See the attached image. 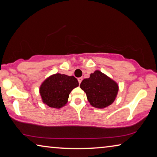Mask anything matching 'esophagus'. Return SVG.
Instances as JSON below:
<instances>
[{
  "mask_svg": "<svg viewBox=\"0 0 157 157\" xmlns=\"http://www.w3.org/2000/svg\"><path fill=\"white\" fill-rule=\"evenodd\" d=\"M78 82H79V84H80V83L82 82V78H79L78 79Z\"/></svg>",
  "mask_w": 157,
  "mask_h": 157,
  "instance_id": "34e87169",
  "label": "esophagus"
}]
</instances>
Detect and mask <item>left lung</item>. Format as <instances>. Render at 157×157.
I'll list each match as a JSON object with an SVG mask.
<instances>
[{"label": "left lung", "instance_id": "left-lung-1", "mask_svg": "<svg viewBox=\"0 0 157 157\" xmlns=\"http://www.w3.org/2000/svg\"><path fill=\"white\" fill-rule=\"evenodd\" d=\"M80 88L86 93L90 104L100 109L112 104L118 91V84L99 71L91 73L89 78L84 79Z\"/></svg>", "mask_w": 157, "mask_h": 157}]
</instances>
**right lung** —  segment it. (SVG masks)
<instances>
[{"instance_id":"right-lung-1","label":"right lung","mask_w":157,"mask_h":157,"mask_svg":"<svg viewBox=\"0 0 157 157\" xmlns=\"http://www.w3.org/2000/svg\"><path fill=\"white\" fill-rule=\"evenodd\" d=\"M78 86V79L74 76L57 73L43 82L39 91L45 104L59 109L67 103L71 91Z\"/></svg>"}]
</instances>
